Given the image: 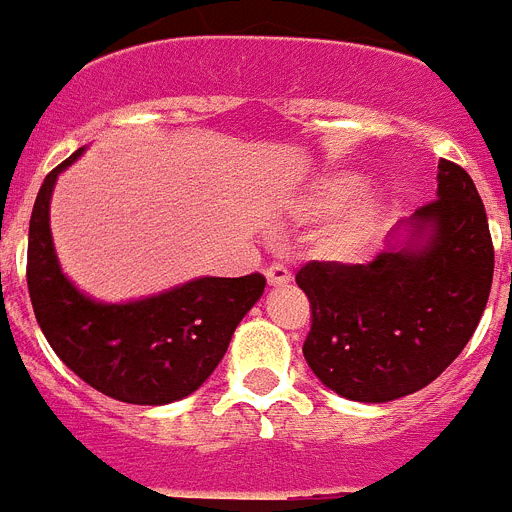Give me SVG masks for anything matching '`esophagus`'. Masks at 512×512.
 Here are the masks:
<instances>
[{
  "label": "esophagus",
  "instance_id": "1",
  "mask_svg": "<svg viewBox=\"0 0 512 512\" xmlns=\"http://www.w3.org/2000/svg\"><path fill=\"white\" fill-rule=\"evenodd\" d=\"M264 274H266V279H269L271 287H279V284H289V282H292V271H289L284 264L266 266Z\"/></svg>",
  "mask_w": 512,
  "mask_h": 512
}]
</instances>
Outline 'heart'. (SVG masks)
I'll use <instances>...</instances> for the list:
<instances>
[{
  "mask_svg": "<svg viewBox=\"0 0 512 512\" xmlns=\"http://www.w3.org/2000/svg\"><path fill=\"white\" fill-rule=\"evenodd\" d=\"M361 187H364V179L359 174L336 171L312 184L302 205L310 215H333L354 200ZM379 220H382V200L377 194H366L341 212L325 230V248L336 259H356L377 238Z\"/></svg>",
  "mask_w": 512,
  "mask_h": 512,
  "instance_id": "b5f03b06",
  "label": "heart"
}]
</instances>
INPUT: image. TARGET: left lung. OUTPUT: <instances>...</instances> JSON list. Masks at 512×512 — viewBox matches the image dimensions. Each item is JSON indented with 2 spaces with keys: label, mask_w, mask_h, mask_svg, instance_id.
I'll return each instance as SVG.
<instances>
[{
  "label": "left lung",
  "mask_w": 512,
  "mask_h": 512,
  "mask_svg": "<svg viewBox=\"0 0 512 512\" xmlns=\"http://www.w3.org/2000/svg\"><path fill=\"white\" fill-rule=\"evenodd\" d=\"M436 200L415 210L369 264L310 261L297 287L312 325L302 354L320 382L356 402H392L431 384L485 312L495 271L472 176L438 161Z\"/></svg>",
  "instance_id": "left-lung-1"
}]
</instances>
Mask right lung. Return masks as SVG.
I'll return each mask as SVG.
<instances>
[{"instance_id":"1","label":"right lung","mask_w":512,"mask_h":512,"mask_svg":"<svg viewBox=\"0 0 512 512\" xmlns=\"http://www.w3.org/2000/svg\"><path fill=\"white\" fill-rule=\"evenodd\" d=\"M81 153L45 176L30 215L27 289L35 318L58 359L89 387L130 405H169L215 372L266 279L200 277L130 302L84 295L63 274L51 235L53 187Z\"/></svg>"}]
</instances>
